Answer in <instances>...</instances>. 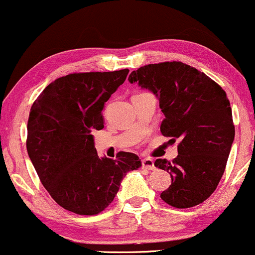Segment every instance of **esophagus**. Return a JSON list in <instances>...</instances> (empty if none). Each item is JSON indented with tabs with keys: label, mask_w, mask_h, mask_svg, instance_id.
<instances>
[{
	"label": "esophagus",
	"mask_w": 255,
	"mask_h": 255,
	"mask_svg": "<svg viewBox=\"0 0 255 255\" xmlns=\"http://www.w3.org/2000/svg\"><path fill=\"white\" fill-rule=\"evenodd\" d=\"M142 168L145 170H155L154 161L151 158H143L142 160Z\"/></svg>",
	"instance_id": "1"
}]
</instances>
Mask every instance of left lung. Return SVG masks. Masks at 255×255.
I'll return each mask as SVG.
<instances>
[{"instance_id":"1","label":"left lung","mask_w":255,"mask_h":255,"mask_svg":"<svg viewBox=\"0 0 255 255\" xmlns=\"http://www.w3.org/2000/svg\"><path fill=\"white\" fill-rule=\"evenodd\" d=\"M128 82L158 99L164 115L161 132L179 139L173 162L157 158L154 163L172 178L161 198L178 209L203 203L216 190L234 142L226 92L204 73L181 62L140 67L130 74Z\"/></svg>"}]
</instances>
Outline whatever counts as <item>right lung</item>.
<instances>
[{
	"label": "right lung",
	"mask_w": 255,
	"mask_h": 255,
	"mask_svg": "<svg viewBox=\"0 0 255 255\" xmlns=\"http://www.w3.org/2000/svg\"><path fill=\"white\" fill-rule=\"evenodd\" d=\"M128 74V69L67 75L32 105L27 152L41 184L65 210L99 214L113 202L127 173L142 166L132 152H118L116 160L98 156L92 134L104 128L105 104Z\"/></svg>",
	"instance_id": "right-lung-1"
}]
</instances>
